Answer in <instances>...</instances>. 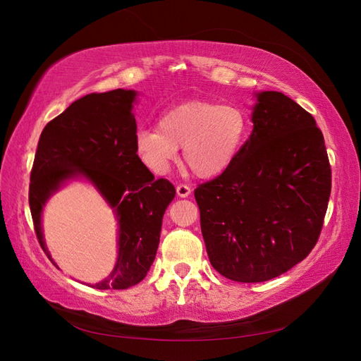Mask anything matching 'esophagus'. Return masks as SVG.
I'll return each mask as SVG.
<instances>
[{
  "label": "esophagus",
  "instance_id": "34e87169",
  "mask_svg": "<svg viewBox=\"0 0 361 361\" xmlns=\"http://www.w3.org/2000/svg\"><path fill=\"white\" fill-rule=\"evenodd\" d=\"M176 192H178L179 197H188V195L191 194V188L188 187V185L180 183V185H178V187H176Z\"/></svg>",
  "mask_w": 361,
  "mask_h": 361
}]
</instances>
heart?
Wrapping results in <instances>:
<instances>
[{
	"mask_svg": "<svg viewBox=\"0 0 361 361\" xmlns=\"http://www.w3.org/2000/svg\"><path fill=\"white\" fill-rule=\"evenodd\" d=\"M250 130L245 108L235 102H185L159 117L158 128H140L135 133V152L141 162L162 176L178 159L199 178L220 176L241 152Z\"/></svg>",
	"mask_w": 361,
	"mask_h": 361,
	"instance_id": "heart-1",
	"label": "heart"
}]
</instances>
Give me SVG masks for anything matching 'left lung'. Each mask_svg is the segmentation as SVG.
Wrapping results in <instances>:
<instances>
[{
    "label": "left lung",
    "mask_w": 361,
    "mask_h": 361,
    "mask_svg": "<svg viewBox=\"0 0 361 361\" xmlns=\"http://www.w3.org/2000/svg\"><path fill=\"white\" fill-rule=\"evenodd\" d=\"M256 99L253 130L235 162L194 191L211 265L241 283L279 277L307 257L331 192L313 116L280 92Z\"/></svg>",
    "instance_id": "1"
}]
</instances>
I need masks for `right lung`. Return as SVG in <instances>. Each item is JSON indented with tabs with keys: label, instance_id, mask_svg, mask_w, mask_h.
Wrapping results in <instances>:
<instances>
[{
	"label": "right lung",
	"instance_id": "1",
	"mask_svg": "<svg viewBox=\"0 0 361 361\" xmlns=\"http://www.w3.org/2000/svg\"><path fill=\"white\" fill-rule=\"evenodd\" d=\"M135 97V90L117 89L72 102L43 128L30 174L32 223L49 259L42 212L64 183L85 179L113 209L118 224L117 260L111 274L92 286L96 289H128L147 276L164 212L176 195L173 185L155 179L137 155Z\"/></svg>",
	"mask_w": 361,
	"mask_h": 361
}]
</instances>
